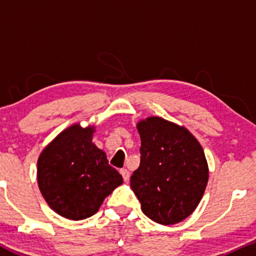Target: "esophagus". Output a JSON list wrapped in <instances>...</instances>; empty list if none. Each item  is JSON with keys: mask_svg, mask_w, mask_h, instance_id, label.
I'll list each match as a JSON object with an SVG mask.
<instances>
[{"mask_svg": "<svg viewBox=\"0 0 256 256\" xmlns=\"http://www.w3.org/2000/svg\"><path fill=\"white\" fill-rule=\"evenodd\" d=\"M120 173H122V178H124V180H125V182H128V179H130V172H128V170H126V168L120 170Z\"/></svg>", "mask_w": 256, "mask_h": 256, "instance_id": "1", "label": "esophagus"}]
</instances>
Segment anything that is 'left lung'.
Wrapping results in <instances>:
<instances>
[{
    "label": "left lung",
    "instance_id": "obj_1",
    "mask_svg": "<svg viewBox=\"0 0 256 256\" xmlns=\"http://www.w3.org/2000/svg\"><path fill=\"white\" fill-rule=\"evenodd\" d=\"M140 164L131 188L152 222L173 225L196 210L208 183V164L196 137L160 116L137 122Z\"/></svg>",
    "mask_w": 256,
    "mask_h": 256
}]
</instances>
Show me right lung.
I'll return each instance as SVG.
<instances>
[{
    "instance_id": "obj_1",
    "label": "right lung",
    "mask_w": 256,
    "mask_h": 256,
    "mask_svg": "<svg viewBox=\"0 0 256 256\" xmlns=\"http://www.w3.org/2000/svg\"><path fill=\"white\" fill-rule=\"evenodd\" d=\"M95 126L73 124L43 149L37 161L38 188L49 207L70 220L94 216L122 184V174L92 143Z\"/></svg>"
}]
</instances>
